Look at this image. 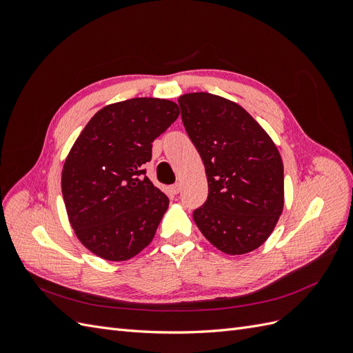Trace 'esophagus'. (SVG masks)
I'll return each mask as SVG.
<instances>
[{
	"instance_id": "esophagus-1",
	"label": "esophagus",
	"mask_w": 353,
	"mask_h": 353,
	"mask_svg": "<svg viewBox=\"0 0 353 353\" xmlns=\"http://www.w3.org/2000/svg\"><path fill=\"white\" fill-rule=\"evenodd\" d=\"M170 191H172V194H178L181 191V184H174L172 187H170Z\"/></svg>"
}]
</instances>
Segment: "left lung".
Listing matches in <instances>:
<instances>
[{"label":"left lung","mask_w":353,"mask_h":353,"mask_svg":"<svg viewBox=\"0 0 353 353\" xmlns=\"http://www.w3.org/2000/svg\"><path fill=\"white\" fill-rule=\"evenodd\" d=\"M190 140L205 163L209 194L193 212L196 225L227 254L258 249L284 208L279 148L237 103L209 92L178 99Z\"/></svg>","instance_id":"obj_1"}]
</instances>
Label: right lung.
Listing matches in <instances>:
<instances>
[{
    "instance_id": "add662e5",
    "label": "right lung",
    "mask_w": 353,
    "mask_h": 353,
    "mask_svg": "<svg viewBox=\"0 0 353 353\" xmlns=\"http://www.w3.org/2000/svg\"><path fill=\"white\" fill-rule=\"evenodd\" d=\"M179 116L176 103L131 99L95 113L74 141L61 193L79 241L105 261L134 258L153 240L169 199L145 176L152 143Z\"/></svg>"
}]
</instances>
